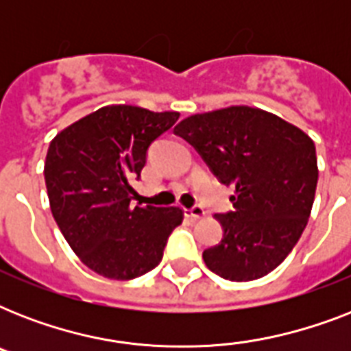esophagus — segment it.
<instances>
[{
	"label": "esophagus",
	"instance_id": "34e87169",
	"mask_svg": "<svg viewBox=\"0 0 351 351\" xmlns=\"http://www.w3.org/2000/svg\"><path fill=\"white\" fill-rule=\"evenodd\" d=\"M184 215H186L187 219H191V220H198V219H202L204 215H206V211H204V208H202V206H195V208L184 209Z\"/></svg>",
	"mask_w": 351,
	"mask_h": 351
}]
</instances>
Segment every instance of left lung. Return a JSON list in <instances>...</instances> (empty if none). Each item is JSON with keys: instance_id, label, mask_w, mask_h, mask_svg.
Returning a JSON list of instances; mask_svg holds the SVG:
<instances>
[{"instance_id": "obj_1", "label": "left lung", "mask_w": 351, "mask_h": 351, "mask_svg": "<svg viewBox=\"0 0 351 351\" xmlns=\"http://www.w3.org/2000/svg\"><path fill=\"white\" fill-rule=\"evenodd\" d=\"M231 195L233 211L215 215L224 230L202 253L206 266L233 282L273 271L299 242L315 198V143L302 129L256 107L200 112L175 127Z\"/></svg>"}]
</instances>
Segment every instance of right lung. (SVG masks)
<instances>
[{
  "instance_id": "add662e5",
  "label": "right lung",
  "mask_w": 351,
  "mask_h": 351,
  "mask_svg": "<svg viewBox=\"0 0 351 351\" xmlns=\"http://www.w3.org/2000/svg\"><path fill=\"white\" fill-rule=\"evenodd\" d=\"M178 112L107 106L52 138L45 186L52 217L69 245L98 275L131 280L158 266L180 208L132 206L151 142Z\"/></svg>"
}]
</instances>
